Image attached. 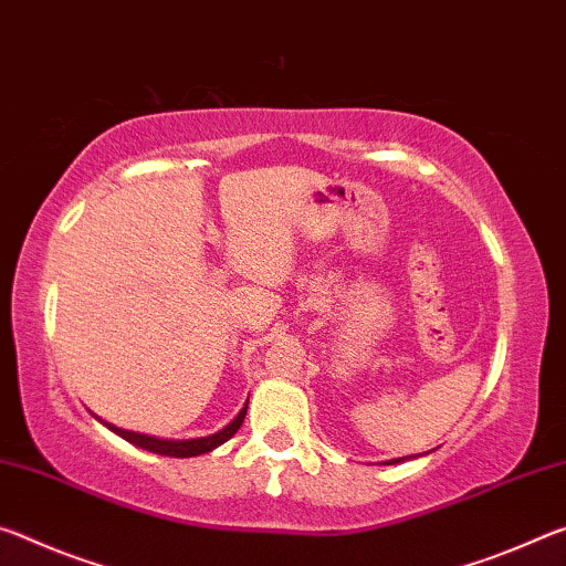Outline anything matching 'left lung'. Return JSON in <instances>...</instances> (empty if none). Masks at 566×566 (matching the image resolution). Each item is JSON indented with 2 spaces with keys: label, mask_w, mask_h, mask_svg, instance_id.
<instances>
[{
  "label": "left lung",
  "mask_w": 566,
  "mask_h": 566,
  "mask_svg": "<svg viewBox=\"0 0 566 566\" xmlns=\"http://www.w3.org/2000/svg\"><path fill=\"white\" fill-rule=\"evenodd\" d=\"M416 457H419V453H416ZM416 457H403V459H391V461H386V464H398V461H406V459H416Z\"/></svg>",
  "instance_id": "8db88e82"
}]
</instances>
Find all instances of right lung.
Segmentation results:
<instances>
[{
  "instance_id": "right-lung-1",
  "label": "right lung",
  "mask_w": 566,
  "mask_h": 566,
  "mask_svg": "<svg viewBox=\"0 0 566 566\" xmlns=\"http://www.w3.org/2000/svg\"><path fill=\"white\" fill-rule=\"evenodd\" d=\"M248 413V401L243 409L238 411V416L233 421H230L226 429H220L216 433H210V437H200V439H182V441H172V439H160V437H150V433H137V431H127V429H119L115 423H107L102 421L99 416L95 419L107 426L109 431L117 433V437H123L125 441L135 443V447H140L145 451H153V453H160V457H175V459H188V457H200V453H208L212 449H218L220 443H226L228 439L235 437V431L243 426V419Z\"/></svg>"
}]
</instances>
